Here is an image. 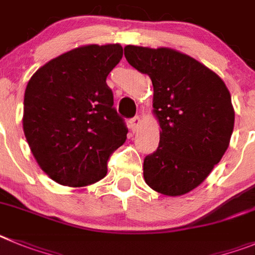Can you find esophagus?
Returning a JSON list of instances; mask_svg holds the SVG:
<instances>
[{
	"label": "esophagus",
	"mask_w": 255,
	"mask_h": 255,
	"mask_svg": "<svg viewBox=\"0 0 255 255\" xmlns=\"http://www.w3.org/2000/svg\"><path fill=\"white\" fill-rule=\"evenodd\" d=\"M129 126L130 128H132L133 132H136V130L138 129L139 126H141V119H139L138 117H134V118H132L129 121Z\"/></svg>",
	"instance_id": "esophagus-1"
}]
</instances>
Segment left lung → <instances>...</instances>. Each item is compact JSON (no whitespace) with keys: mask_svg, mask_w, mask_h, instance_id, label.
Returning a JSON list of instances; mask_svg holds the SVG:
<instances>
[{"mask_svg":"<svg viewBox=\"0 0 255 255\" xmlns=\"http://www.w3.org/2000/svg\"><path fill=\"white\" fill-rule=\"evenodd\" d=\"M132 67L148 75L159 147L143 161V178L164 196L178 197L205 182L230 144L231 95L211 68L171 48L126 45Z\"/></svg>","mask_w":255,"mask_h":255,"instance_id":"1","label":"left lung"}]
</instances>
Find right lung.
Returning <instances> with one entry per match:
<instances>
[{"instance_id": "right-lung-1", "label": "right lung", "mask_w": 255, "mask_h": 255, "mask_svg": "<svg viewBox=\"0 0 255 255\" xmlns=\"http://www.w3.org/2000/svg\"><path fill=\"white\" fill-rule=\"evenodd\" d=\"M121 44H88L50 59L30 77L22 128L33 156L52 180L86 187L107 175V161L127 139L107 76Z\"/></svg>"}]
</instances>
